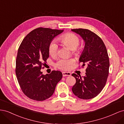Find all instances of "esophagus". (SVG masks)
I'll return each instance as SVG.
<instances>
[{
    "label": "esophagus",
    "instance_id": "34e87169",
    "mask_svg": "<svg viewBox=\"0 0 124 124\" xmlns=\"http://www.w3.org/2000/svg\"><path fill=\"white\" fill-rule=\"evenodd\" d=\"M62 76L66 77V76H71V73L68 72H62Z\"/></svg>",
    "mask_w": 124,
    "mask_h": 124
}]
</instances>
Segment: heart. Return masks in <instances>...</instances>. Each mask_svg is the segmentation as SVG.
I'll return each mask as SVG.
<instances>
[{"label":"heart","mask_w":124,"mask_h":124,"mask_svg":"<svg viewBox=\"0 0 124 124\" xmlns=\"http://www.w3.org/2000/svg\"><path fill=\"white\" fill-rule=\"evenodd\" d=\"M59 40L64 46L68 47L71 50H76L77 47L79 44V39L78 37L72 33H67L61 36L59 38ZM58 45L55 41H52L50 43L48 51L52 56H55L57 54ZM74 61L72 59H61L57 62L56 66L58 68L62 70H68L73 63Z\"/></svg>","instance_id":"obj_1"}]
</instances>
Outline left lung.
Listing matches in <instances>:
<instances>
[{
    "label": "left lung",
    "instance_id": "8db88e82",
    "mask_svg": "<svg viewBox=\"0 0 124 124\" xmlns=\"http://www.w3.org/2000/svg\"><path fill=\"white\" fill-rule=\"evenodd\" d=\"M71 31L84 40L85 46L79 62L83 63V66H87L85 76L72 74L76 80L72 91L80 99H92L99 94L106 84L110 66L107 48L102 39L88 29H73Z\"/></svg>",
    "mask_w": 124,
    "mask_h": 124
}]
</instances>
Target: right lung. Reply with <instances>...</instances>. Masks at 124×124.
<instances>
[{
	"label": "right lung",
	"instance_id": "add662e5",
	"mask_svg": "<svg viewBox=\"0 0 124 124\" xmlns=\"http://www.w3.org/2000/svg\"><path fill=\"white\" fill-rule=\"evenodd\" d=\"M63 31L47 28L35 29L25 37L18 48L16 73L22 91L30 99L43 101L50 98L62 79L61 71L53 70L44 75L41 69L49 57L52 41Z\"/></svg>",
	"mask_w": 124,
	"mask_h": 124
}]
</instances>
